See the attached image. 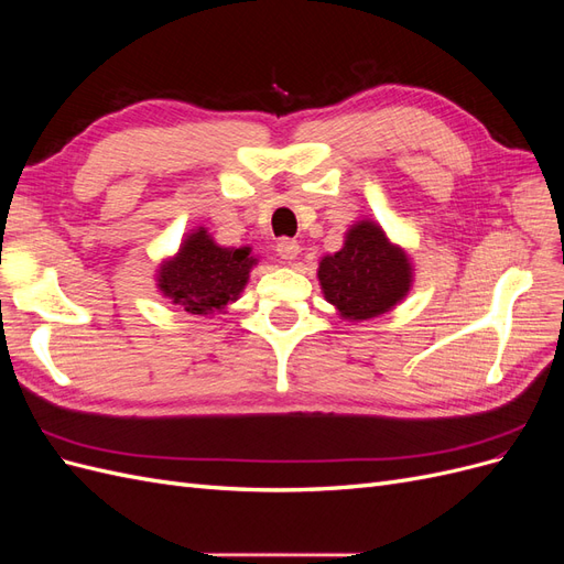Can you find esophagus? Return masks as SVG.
I'll list each match as a JSON object with an SVG mask.
<instances>
[{
	"label": "esophagus",
	"mask_w": 564,
	"mask_h": 564,
	"mask_svg": "<svg viewBox=\"0 0 564 564\" xmlns=\"http://www.w3.org/2000/svg\"><path fill=\"white\" fill-rule=\"evenodd\" d=\"M299 251H301L299 242L296 240H289V237H282V240L278 242V253L282 256L284 261H294L296 256H299Z\"/></svg>",
	"instance_id": "1"
}]
</instances>
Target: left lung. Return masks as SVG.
I'll list each match as a JSON object with an SVG mask.
<instances>
[{"mask_svg":"<svg viewBox=\"0 0 564 564\" xmlns=\"http://www.w3.org/2000/svg\"><path fill=\"white\" fill-rule=\"evenodd\" d=\"M317 278L324 299L336 305L340 317L369 319L406 296L412 265L377 224L362 220L346 235L344 249L324 256Z\"/></svg>","mask_w":564,"mask_h":564,"instance_id":"1","label":"left lung"}]
</instances>
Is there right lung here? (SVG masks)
<instances>
[{
    "label": "right lung",
    "mask_w": 564,
    "mask_h": 564,
    "mask_svg": "<svg viewBox=\"0 0 564 564\" xmlns=\"http://www.w3.org/2000/svg\"><path fill=\"white\" fill-rule=\"evenodd\" d=\"M253 263L249 247L224 249L202 228L160 270V289L187 313L209 315L240 296Z\"/></svg>",
    "instance_id": "1"
}]
</instances>
